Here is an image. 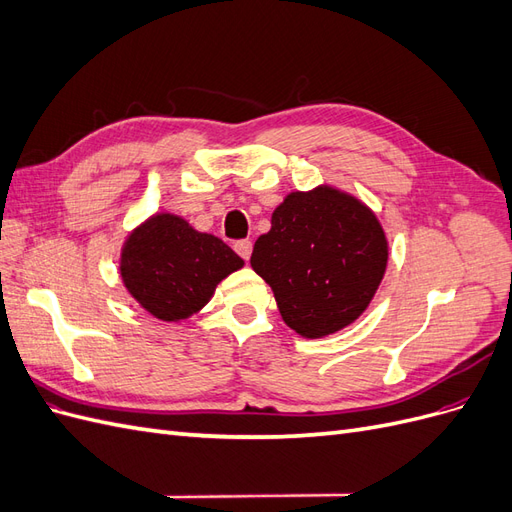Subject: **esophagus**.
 I'll return each mask as SVG.
<instances>
[{
	"mask_svg": "<svg viewBox=\"0 0 512 512\" xmlns=\"http://www.w3.org/2000/svg\"><path fill=\"white\" fill-rule=\"evenodd\" d=\"M235 252H237L243 260H250V256H252V241H247V239L237 241V243H235Z\"/></svg>",
	"mask_w": 512,
	"mask_h": 512,
	"instance_id": "1",
	"label": "esophagus"
}]
</instances>
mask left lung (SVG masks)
<instances>
[{
    "mask_svg": "<svg viewBox=\"0 0 512 512\" xmlns=\"http://www.w3.org/2000/svg\"><path fill=\"white\" fill-rule=\"evenodd\" d=\"M389 243L376 213L331 185L290 192L254 243L252 269L265 280L284 322L303 337L342 331L382 282Z\"/></svg>",
    "mask_w": 512,
    "mask_h": 512,
    "instance_id": "left-lung-1",
    "label": "left lung"
}]
</instances>
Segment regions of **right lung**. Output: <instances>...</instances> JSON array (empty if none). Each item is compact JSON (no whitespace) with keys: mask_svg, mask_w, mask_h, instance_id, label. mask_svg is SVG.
<instances>
[{"mask_svg":"<svg viewBox=\"0 0 512 512\" xmlns=\"http://www.w3.org/2000/svg\"><path fill=\"white\" fill-rule=\"evenodd\" d=\"M243 260L230 247L198 232L179 215L156 213L134 228L121 247V280L151 316L179 322L200 312L215 286Z\"/></svg>","mask_w":512,"mask_h":512,"instance_id":"obj_1","label":"right lung"}]
</instances>
